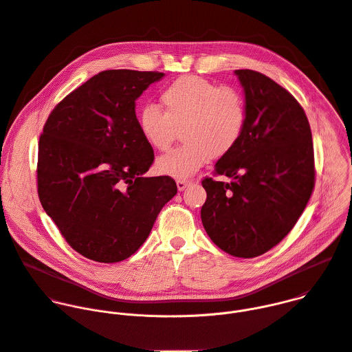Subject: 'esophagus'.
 Here are the masks:
<instances>
[{"label": "esophagus", "instance_id": "34e87169", "mask_svg": "<svg viewBox=\"0 0 352 352\" xmlns=\"http://www.w3.org/2000/svg\"><path fill=\"white\" fill-rule=\"evenodd\" d=\"M189 185H190V181H188V179H177L178 190H185Z\"/></svg>", "mask_w": 352, "mask_h": 352}]
</instances>
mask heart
I'll return each mask as SVG.
<instances>
[{"instance_id":"heart-1","label":"heart","mask_w":352,"mask_h":352,"mask_svg":"<svg viewBox=\"0 0 352 352\" xmlns=\"http://www.w3.org/2000/svg\"><path fill=\"white\" fill-rule=\"evenodd\" d=\"M164 111L144 106L138 126L144 142L164 152L182 129L184 144L162 156L160 174L185 179L205 167L210 157H221L236 146L245 131L248 111L242 93L200 76H181L160 96Z\"/></svg>"}]
</instances>
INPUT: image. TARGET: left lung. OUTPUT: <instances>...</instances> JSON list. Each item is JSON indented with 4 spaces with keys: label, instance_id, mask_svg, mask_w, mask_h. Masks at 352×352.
<instances>
[{
    "label": "left lung",
    "instance_id": "obj_1",
    "mask_svg": "<svg viewBox=\"0 0 352 352\" xmlns=\"http://www.w3.org/2000/svg\"><path fill=\"white\" fill-rule=\"evenodd\" d=\"M235 75L246 125L214 167L231 181H202L208 199L200 217L220 249L249 259L276 246L302 214L315 186V159L308 118L294 96L261 72Z\"/></svg>",
    "mask_w": 352,
    "mask_h": 352
}]
</instances>
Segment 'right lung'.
<instances>
[{
    "label": "right lung",
    "instance_id": "obj_1",
    "mask_svg": "<svg viewBox=\"0 0 352 352\" xmlns=\"http://www.w3.org/2000/svg\"><path fill=\"white\" fill-rule=\"evenodd\" d=\"M164 74L103 71L50 114L38 140L37 190L45 213L82 256L116 263L146 241L177 193L171 177H146L155 153L140 135L138 97Z\"/></svg>",
    "mask_w": 352,
    "mask_h": 352
}]
</instances>
